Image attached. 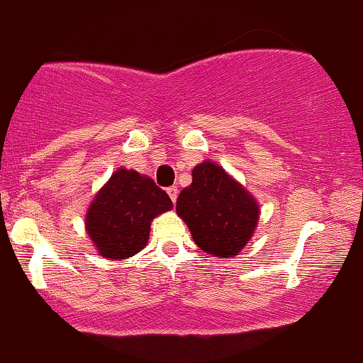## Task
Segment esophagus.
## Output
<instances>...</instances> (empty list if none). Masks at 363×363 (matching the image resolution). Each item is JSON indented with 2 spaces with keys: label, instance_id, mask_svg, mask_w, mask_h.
<instances>
[{
  "label": "esophagus",
  "instance_id": "34e87169",
  "mask_svg": "<svg viewBox=\"0 0 363 363\" xmlns=\"http://www.w3.org/2000/svg\"><path fill=\"white\" fill-rule=\"evenodd\" d=\"M166 191H168L169 199H172V200H173V203H174V202H177V199H178V189H177V186H169V189H168V190H166Z\"/></svg>",
  "mask_w": 363,
  "mask_h": 363
}]
</instances>
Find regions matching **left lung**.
I'll use <instances>...</instances> for the list:
<instances>
[{"label": "left lung", "mask_w": 363, "mask_h": 363, "mask_svg": "<svg viewBox=\"0 0 363 363\" xmlns=\"http://www.w3.org/2000/svg\"><path fill=\"white\" fill-rule=\"evenodd\" d=\"M177 214L189 225L195 245L212 257H234L245 248L258 224L259 207L223 166L203 161L182 190Z\"/></svg>", "instance_id": "8db88e82"}]
</instances>
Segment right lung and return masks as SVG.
Returning <instances> with one entry per match:
<instances>
[{
    "instance_id": "right-lung-1",
    "label": "right lung",
    "mask_w": 363,
    "mask_h": 363,
    "mask_svg": "<svg viewBox=\"0 0 363 363\" xmlns=\"http://www.w3.org/2000/svg\"><path fill=\"white\" fill-rule=\"evenodd\" d=\"M172 207V199L151 178L118 168L95 195L84 224L101 257L123 259L147 245L152 219Z\"/></svg>"
}]
</instances>
